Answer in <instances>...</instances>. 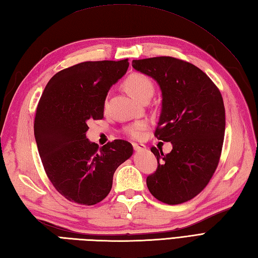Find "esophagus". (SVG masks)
<instances>
[{"label": "esophagus", "mask_w": 258, "mask_h": 258, "mask_svg": "<svg viewBox=\"0 0 258 258\" xmlns=\"http://www.w3.org/2000/svg\"><path fill=\"white\" fill-rule=\"evenodd\" d=\"M133 149L136 152H141V151H145L146 146L144 144H138V143H133Z\"/></svg>", "instance_id": "esophagus-1"}]
</instances>
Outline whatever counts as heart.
Returning a JSON list of instances; mask_svg holds the SVG:
<instances>
[{
  "label": "heart",
  "mask_w": 258,
  "mask_h": 258,
  "mask_svg": "<svg viewBox=\"0 0 258 258\" xmlns=\"http://www.w3.org/2000/svg\"><path fill=\"white\" fill-rule=\"evenodd\" d=\"M124 87L131 95L135 97L136 100L143 101L144 98H151L154 92V85L149 76L141 73H132L128 75L124 81ZM146 127V122L144 120H139L133 124L128 125L125 128V133L131 138L138 139L141 136L142 131Z\"/></svg>",
  "instance_id": "obj_1"
}]
</instances>
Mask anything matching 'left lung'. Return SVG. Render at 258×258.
I'll return each instance as SVG.
<instances>
[{"mask_svg": "<svg viewBox=\"0 0 258 258\" xmlns=\"http://www.w3.org/2000/svg\"><path fill=\"white\" fill-rule=\"evenodd\" d=\"M132 67L160 85L162 111L155 136L173 145L166 155L151 149L158 165L147 176V187L166 204L185 203L206 187L220 162L225 132L222 94L202 70L183 59H133Z\"/></svg>", "mask_w": 258, "mask_h": 258, "instance_id": "obj_1", "label": "left lung"}]
</instances>
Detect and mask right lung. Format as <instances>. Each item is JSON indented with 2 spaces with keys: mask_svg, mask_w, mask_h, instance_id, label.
<instances>
[{
  "mask_svg": "<svg viewBox=\"0 0 258 258\" xmlns=\"http://www.w3.org/2000/svg\"><path fill=\"white\" fill-rule=\"evenodd\" d=\"M128 59L83 62L59 71L48 81L37 104L34 136L47 177L70 202L94 205L112 188L116 168L133 154L124 140L101 149L86 139L90 119H102L113 84Z\"/></svg>",
  "mask_w": 258,
  "mask_h": 258,
  "instance_id": "obj_1",
  "label": "right lung"
}]
</instances>
